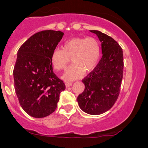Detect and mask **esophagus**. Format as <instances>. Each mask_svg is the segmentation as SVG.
Masks as SVG:
<instances>
[{"instance_id": "34e87169", "label": "esophagus", "mask_w": 148, "mask_h": 148, "mask_svg": "<svg viewBox=\"0 0 148 148\" xmlns=\"http://www.w3.org/2000/svg\"><path fill=\"white\" fill-rule=\"evenodd\" d=\"M65 86L66 87H70L71 86H72V82H66Z\"/></svg>"}]
</instances>
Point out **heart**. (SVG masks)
<instances>
[{"label":"heart","instance_id":"obj_1","mask_svg":"<svg viewBox=\"0 0 148 148\" xmlns=\"http://www.w3.org/2000/svg\"><path fill=\"white\" fill-rule=\"evenodd\" d=\"M62 50L56 49L51 56V62L54 69H65L72 59L74 65L62 76L65 81L79 79L84 72H90L97 65L100 57V47L93 37L73 38L64 44Z\"/></svg>","mask_w":148,"mask_h":148}]
</instances>
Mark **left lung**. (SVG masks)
<instances>
[{
  "mask_svg": "<svg viewBox=\"0 0 148 148\" xmlns=\"http://www.w3.org/2000/svg\"><path fill=\"white\" fill-rule=\"evenodd\" d=\"M101 42L102 58L82 82L85 89L77 97L83 111L100 115L113 106L120 90L123 76V52L118 42L99 30H90Z\"/></svg>",
  "mask_w": 148,
  "mask_h": 148,
  "instance_id": "left-lung-1",
  "label": "left lung"
}]
</instances>
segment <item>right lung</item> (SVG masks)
<instances>
[{
    "label": "right lung",
    "instance_id": "1",
    "mask_svg": "<svg viewBox=\"0 0 148 148\" xmlns=\"http://www.w3.org/2000/svg\"><path fill=\"white\" fill-rule=\"evenodd\" d=\"M64 35L56 30L34 34L18 49L13 71L14 89L21 108L33 118H45L57 108L63 81L54 74L51 56Z\"/></svg>",
    "mask_w": 148,
    "mask_h": 148
}]
</instances>
